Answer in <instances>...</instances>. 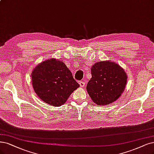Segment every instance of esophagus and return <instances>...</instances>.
Returning a JSON list of instances; mask_svg holds the SVG:
<instances>
[{"label": "esophagus", "mask_w": 154, "mask_h": 154, "mask_svg": "<svg viewBox=\"0 0 154 154\" xmlns=\"http://www.w3.org/2000/svg\"><path fill=\"white\" fill-rule=\"evenodd\" d=\"M79 84H80V86H81L82 88H83V87L85 86V85H86V83H85V82H83V81H80V82H79Z\"/></svg>", "instance_id": "1"}]
</instances>
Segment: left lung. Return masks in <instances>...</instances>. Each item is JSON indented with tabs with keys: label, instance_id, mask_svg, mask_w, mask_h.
<instances>
[{
	"label": "left lung",
	"instance_id": "obj_1",
	"mask_svg": "<svg viewBox=\"0 0 154 154\" xmlns=\"http://www.w3.org/2000/svg\"><path fill=\"white\" fill-rule=\"evenodd\" d=\"M91 75L86 89L91 98L98 105H109L116 101L127 82L124 70L111 61L96 63L91 68Z\"/></svg>",
	"mask_w": 154,
	"mask_h": 154
}]
</instances>
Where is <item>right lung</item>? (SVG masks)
Here are the masks:
<instances>
[{
  "label": "right lung",
  "mask_w": 154,
  "mask_h": 154,
  "mask_svg": "<svg viewBox=\"0 0 154 154\" xmlns=\"http://www.w3.org/2000/svg\"><path fill=\"white\" fill-rule=\"evenodd\" d=\"M33 88L43 101L59 106L79 87L72 73L61 61L51 59L37 65L32 73Z\"/></svg>",
  "instance_id": "right-lung-1"
}]
</instances>
